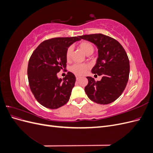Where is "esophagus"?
<instances>
[{
    "label": "esophagus",
    "mask_w": 153,
    "mask_h": 153,
    "mask_svg": "<svg viewBox=\"0 0 153 153\" xmlns=\"http://www.w3.org/2000/svg\"><path fill=\"white\" fill-rule=\"evenodd\" d=\"M81 77L80 76H76V80H79L80 79V78Z\"/></svg>",
    "instance_id": "34e87169"
}]
</instances>
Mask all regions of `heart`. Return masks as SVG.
<instances>
[{"instance_id": "b5f03b06", "label": "heart", "mask_w": 153, "mask_h": 153, "mask_svg": "<svg viewBox=\"0 0 153 153\" xmlns=\"http://www.w3.org/2000/svg\"><path fill=\"white\" fill-rule=\"evenodd\" d=\"M78 47L87 55L93 53L94 47L93 45L87 41H83L78 44ZM73 52V48L69 47L66 51V59L67 61H69L71 57ZM90 66L87 64H75L70 68V70L73 73L77 75H84L87 73Z\"/></svg>"}]
</instances>
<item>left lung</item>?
<instances>
[{
	"label": "left lung",
	"instance_id": "1",
	"mask_svg": "<svg viewBox=\"0 0 153 153\" xmlns=\"http://www.w3.org/2000/svg\"><path fill=\"white\" fill-rule=\"evenodd\" d=\"M80 39L91 41L98 48V58L92 73L102 76L100 81L87 76L85 92L94 102L107 105L122 94L129 79V61L126 51L118 41L102 34H87Z\"/></svg>",
	"mask_w": 153,
	"mask_h": 153
}]
</instances>
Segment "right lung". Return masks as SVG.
Here are the masks:
<instances>
[{"instance_id":"1","label":"right lung","mask_w":153,"mask_h":153,"mask_svg":"<svg viewBox=\"0 0 153 153\" xmlns=\"http://www.w3.org/2000/svg\"><path fill=\"white\" fill-rule=\"evenodd\" d=\"M80 36L54 38L43 41L29 59L27 75L30 89L36 100L43 106L57 109L67 103L76 77L68 71L62 80L57 73L65 70L66 51Z\"/></svg>"}]
</instances>
